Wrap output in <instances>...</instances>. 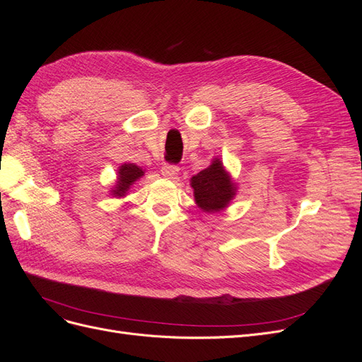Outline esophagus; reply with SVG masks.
<instances>
[{
	"label": "esophagus",
	"instance_id": "esophagus-1",
	"mask_svg": "<svg viewBox=\"0 0 362 362\" xmlns=\"http://www.w3.org/2000/svg\"><path fill=\"white\" fill-rule=\"evenodd\" d=\"M180 173V168L178 166H172V164H164L161 168V175L164 178H169V180H175L178 177Z\"/></svg>",
	"mask_w": 362,
	"mask_h": 362
}]
</instances>
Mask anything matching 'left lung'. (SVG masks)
Returning <instances> with one entry per match:
<instances>
[{
	"label": "left lung",
	"mask_w": 362,
	"mask_h": 362,
	"mask_svg": "<svg viewBox=\"0 0 362 362\" xmlns=\"http://www.w3.org/2000/svg\"><path fill=\"white\" fill-rule=\"evenodd\" d=\"M190 185L196 205L208 214L223 211L237 194V182L218 157L206 169L193 175Z\"/></svg>",
	"instance_id": "left-lung-1"
}]
</instances>
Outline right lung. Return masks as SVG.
<instances>
[{"mask_svg":"<svg viewBox=\"0 0 362 362\" xmlns=\"http://www.w3.org/2000/svg\"><path fill=\"white\" fill-rule=\"evenodd\" d=\"M145 175V170L134 163H124L117 168V178L110 190V194L115 198H124L127 196L131 185L139 181Z\"/></svg>","mask_w":362,"mask_h":362,"instance_id":"add662e5","label":"right lung"}]
</instances>
